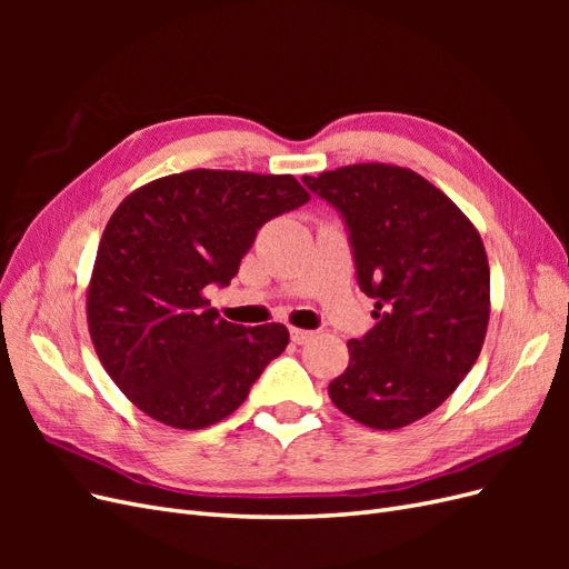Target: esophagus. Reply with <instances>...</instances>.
<instances>
[{"mask_svg": "<svg viewBox=\"0 0 569 569\" xmlns=\"http://www.w3.org/2000/svg\"><path fill=\"white\" fill-rule=\"evenodd\" d=\"M289 335H291V341H295V343H308V341H311V339L316 337L313 332H308V330H299V327H291Z\"/></svg>", "mask_w": 569, "mask_h": 569, "instance_id": "1", "label": "esophagus"}]
</instances>
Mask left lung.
Wrapping results in <instances>:
<instances>
[{
    "instance_id": "obj_1",
    "label": "left lung",
    "mask_w": 569,
    "mask_h": 569,
    "mask_svg": "<svg viewBox=\"0 0 569 569\" xmlns=\"http://www.w3.org/2000/svg\"><path fill=\"white\" fill-rule=\"evenodd\" d=\"M347 220L358 284L377 325L351 339L332 403L372 429L437 410L470 372L487 337L485 242L458 206L416 170L353 163L303 176Z\"/></svg>"
}]
</instances>
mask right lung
I'll return each instance as SVG.
<instances>
[{
	"label": "right lung",
	"mask_w": 569,
	"mask_h": 569,
	"mask_svg": "<svg viewBox=\"0 0 569 569\" xmlns=\"http://www.w3.org/2000/svg\"><path fill=\"white\" fill-rule=\"evenodd\" d=\"M308 199L295 176L197 168L118 203L94 258L88 327L101 366L149 418L176 429L226 420L287 349L284 325L222 320L206 289L230 284L261 226Z\"/></svg>",
	"instance_id": "obj_1"
}]
</instances>
